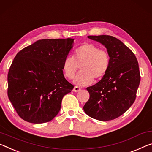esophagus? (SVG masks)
Listing matches in <instances>:
<instances>
[{"label": "esophagus", "mask_w": 152, "mask_h": 152, "mask_svg": "<svg viewBox=\"0 0 152 152\" xmlns=\"http://www.w3.org/2000/svg\"><path fill=\"white\" fill-rule=\"evenodd\" d=\"M79 90H81V88L78 87V86H75L74 88H73V91L75 92H79Z\"/></svg>", "instance_id": "1"}]
</instances>
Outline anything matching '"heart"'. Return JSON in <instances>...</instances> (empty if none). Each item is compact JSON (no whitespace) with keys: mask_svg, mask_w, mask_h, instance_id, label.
<instances>
[{"mask_svg":"<svg viewBox=\"0 0 152 152\" xmlns=\"http://www.w3.org/2000/svg\"><path fill=\"white\" fill-rule=\"evenodd\" d=\"M110 65V57L107 51L100 50L99 47L92 43H85L76 49L73 58L66 57L62 64L64 76L73 79L79 69V73L73 82L79 86L90 85L94 78L103 77Z\"/></svg>","mask_w":152,"mask_h":152,"instance_id":"1","label":"heart"}]
</instances>
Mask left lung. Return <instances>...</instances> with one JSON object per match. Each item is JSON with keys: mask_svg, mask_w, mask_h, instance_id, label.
Here are the masks:
<instances>
[{"mask_svg": "<svg viewBox=\"0 0 152 152\" xmlns=\"http://www.w3.org/2000/svg\"><path fill=\"white\" fill-rule=\"evenodd\" d=\"M105 47L110 57L107 73L86 89L90 99L85 113L100 121L114 120L124 113L134 102L141 77L137 58L122 41L109 35L88 36Z\"/></svg>", "mask_w": 152, "mask_h": 152, "instance_id": "obj_1", "label": "left lung"}]
</instances>
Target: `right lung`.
Returning <instances> with one entry per match:
<instances>
[{
	"instance_id": "obj_1",
	"label": "right lung",
	"mask_w": 152,
	"mask_h": 152,
	"mask_svg": "<svg viewBox=\"0 0 152 152\" xmlns=\"http://www.w3.org/2000/svg\"><path fill=\"white\" fill-rule=\"evenodd\" d=\"M73 43V39H41L17 53L8 73L7 94L24 120L45 123L59 113L62 98L74 88L62 71Z\"/></svg>"
}]
</instances>
